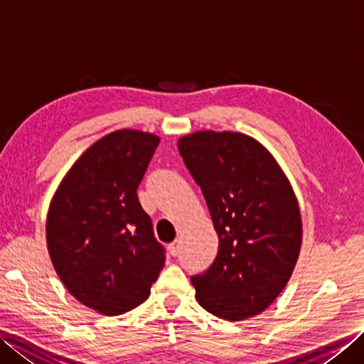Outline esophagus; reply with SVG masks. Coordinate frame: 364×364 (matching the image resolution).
I'll return each mask as SVG.
<instances>
[{"label": "esophagus", "mask_w": 364, "mask_h": 364, "mask_svg": "<svg viewBox=\"0 0 364 364\" xmlns=\"http://www.w3.org/2000/svg\"><path fill=\"white\" fill-rule=\"evenodd\" d=\"M168 252H170V255H172V257H176L178 253H180V241H173L172 244H168Z\"/></svg>", "instance_id": "34e87169"}]
</instances>
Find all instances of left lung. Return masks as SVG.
<instances>
[{
    "instance_id": "8db88e82",
    "label": "left lung",
    "mask_w": 364,
    "mask_h": 364,
    "mask_svg": "<svg viewBox=\"0 0 364 364\" xmlns=\"http://www.w3.org/2000/svg\"><path fill=\"white\" fill-rule=\"evenodd\" d=\"M178 150L219 236L210 269L191 278L197 301L222 319L252 318L284 289L299 258L301 219L291 183L242 133L198 131L181 137Z\"/></svg>"
}]
</instances>
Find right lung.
Masks as SVG:
<instances>
[{
    "instance_id": "1",
    "label": "right lung",
    "mask_w": 364,
    "mask_h": 364,
    "mask_svg": "<svg viewBox=\"0 0 364 364\" xmlns=\"http://www.w3.org/2000/svg\"><path fill=\"white\" fill-rule=\"evenodd\" d=\"M159 137L119 129L68 170L46 215V245L60 282L92 310L119 316L149 299L166 252L137 198Z\"/></svg>"
}]
</instances>
